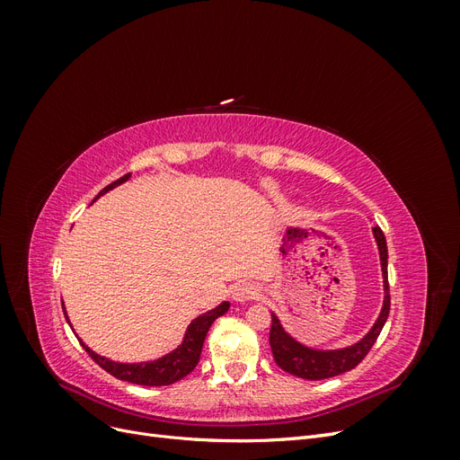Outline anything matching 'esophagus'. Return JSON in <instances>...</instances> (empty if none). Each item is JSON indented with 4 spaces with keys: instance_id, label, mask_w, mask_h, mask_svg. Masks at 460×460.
Wrapping results in <instances>:
<instances>
[{
    "instance_id": "1",
    "label": "esophagus",
    "mask_w": 460,
    "mask_h": 460,
    "mask_svg": "<svg viewBox=\"0 0 460 460\" xmlns=\"http://www.w3.org/2000/svg\"><path fill=\"white\" fill-rule=\"evenodd\" d=\"M257 296H259V289H257V286L252 284V282H242V284L235 286L234 291H232V297H234L235 301H240V303L252 301V299H255Z\"/></svg>"
}]
</instances>
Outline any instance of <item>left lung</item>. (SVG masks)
<instances>
[{"label": "left lung", "mask_w": 460, "mask_h": 460, "mask_svg": "<svg viewBox=\"0 0 460 460\" xmlns=\"http://www.w3.org/2000/svg\"><path fill=\"white\" fill-rule=\"evenodd\" d=\"M376 243H378L380 252V262H382V276H384V307L380 311L378 320H376L374 326L367 336L357 341L355 345L343 347V349H332V351H320L313 349L294 340L289 333L282 328L280 320L272 313V326H270V349L276 365L288 374H294L297 378L303 380H326L332 376H340L347 370L355 368L360 360H363L372 345L378 340L380 332L385 324L387 314H389V284H387V245H385V235L384 232L376 226L374 230Z\"/></svg>", "instance_id": "left-lung-1"}]
</instances>
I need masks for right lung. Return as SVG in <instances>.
<instances>
[{
    "instance_id": "right-lung-1",
    "label": "right lung",
    "mask_w": 460,
    "mask_h": 460,
    "mask_svg": "<svg viewBox=\"0 0 460 460\" xmlns=\"http://www.w3.org/2000/svg\"><path fill=\"white\" fill-rule=\"evenodd\" d=\"M128 178H130V174H124L122 178L115 180L113 184H109L107 188H103L100 193H97V198L103 196V193H107L109 190H113L115 186L127 182ZM228 309H230V303L225 301V303H220L218 307L207 311L205 314L198 316L196 320H191V324L186 330L182 345H178L174 351H171L169 355H164L157 360H149V363H134V365L115 363V360H109L105 357H100L97 353H93L86 343H82V340H78V341L97 365H100L103 370H107L111 376H115V378H119V380L137 384V385H171L178 380H182L184 376H188L193 368L198 367L208 328H211L215 320L225 314ZM65 318H66V313H65Z\"/></svg>"
}]
</instances>
